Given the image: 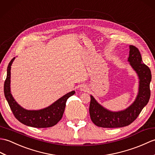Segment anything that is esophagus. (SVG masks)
I'll return each instance as SVG.
<instances>
[{"label": "esophagus", "instance_id": "1", "mask_svg": "<svg viewBox=\"0 0 155 155\" xmlns=\"http://www.w3.org/2000/svg\"><path fill=\"white\" fill-rule=\"evenodd\" d=\"M80 90L81 91H87V87H86V85H81V86H80Z\"/></svg>", "mask_w": 155, "mask_h": 155}]
</instances>
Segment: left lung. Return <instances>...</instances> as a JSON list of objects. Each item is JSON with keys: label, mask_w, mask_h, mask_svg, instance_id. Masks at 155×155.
<instances>
[{"label": "left lung", "mask_w": 155, "mask_h": 155, "mask_svg": "<svg viewBox=\"0 0 155 155\" xmlns=\"http://www.w3.org/2000/svg\"><path fill=\"white\" fill-rule=\"evenodd\" d=\"M129 49L128 61L136 71L139 79L138 95L135 101L129 107L117 112L111 111L105 109L91 95L89 115L92 122L98 127L117 128L130 125L137 118L149 101L151 71L149 68L143 64L141 55L138 48L130 45Z\"/></svg>", "instance_id": "left-lung-1"}]
</instances>
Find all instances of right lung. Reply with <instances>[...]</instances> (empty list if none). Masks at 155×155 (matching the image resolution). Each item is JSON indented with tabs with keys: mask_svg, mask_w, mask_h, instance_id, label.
<instances>
[{
	"mask_svg": "<svg viewBox=\"0 0 155 155\" xmlns=\"http://www.w3.org/2000/svg\"><path fill=\"white\" fill-rule=\"evenodd\" d=\"M15 59V57L8 64L7 75L4 84L5 96L13 115L22 124L36 128H47L56 125L62 117L67 99L75 94V91L69 92L51 105L42 109L27 110L24 109L17 104L10 92V69Z\"/></svg>",
	"mask_w": 155,
	"mask_h": 155,
	"instance_id": "1",
	"label": "right lung"
}]
</instances>
